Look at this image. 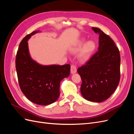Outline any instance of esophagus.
Segmentation results:
<instances>
[{
    "label": "esophagus",
    "instance_id": "esophagus-1",
    "mask_svg": "<svg viewBox=\"0 0 134 134\" xmlns=\"http://www.w3.org/2000/svg\"><path fill=\"white\" fill-rule=\"evenodd\" d=\"M70 71L71 74H74L76 72V68L75 65H71Z\"/></svg>",
    "mask_w": 134,
    "mask_h": 134
}]
</instances>
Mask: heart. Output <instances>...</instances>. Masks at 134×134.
<instances>
[{"label": "heart", "mask_w": 134, "mask_h": 134, "mask_svg": "<svg viewBox=\"0 0 134 134\" xmlns=\"http://www.w3.org/2000/svg\"><path fill=\"white\" fill-rule=\"evenodd\" d=\"M86 40L82 38L76 43L75 46L71 48L70 51L73 54L79 53L78 58L82 62H86L90 58L91 56L95 50L96 44L93 41H88L86 43Z\"/></svg>", "instance_id": "b5f03b06"}]
</instances>
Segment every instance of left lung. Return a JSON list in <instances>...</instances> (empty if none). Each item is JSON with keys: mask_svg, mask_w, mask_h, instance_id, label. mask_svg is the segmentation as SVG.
<instances>
[{"mask_svg": "<svg viewBox=\"0 0 134 134\" xmlns=\"http://www.w3.org/2000/svg\"><path fill=\"white\" fill-rule=\"evenodd\" d=\"M99 34L98 51L88 62L78 69L82 80L80 92L91 102H102L115 92L120 79V55L119 48L109 36L97 27Z\"/></svg>", "mask_w": 134, "mask_h": 134, "instance_id": "1", "label": "left lung"}]
</instances>
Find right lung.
<instances>
[{
  "label": "right lung",
  "mask_w": 134,
  "mask_h": 134,
  "mask_svg": "<svg viewBox=\"0 0 134 134\" xmlns=\"http://www.w3.org/2000/svg\"><path fill=\"white\" fill-rule=\"evenodd\" d=\"M39 32H32L22 40L16 55L15 68L23 94L32 102L46 106L58 99L60 82L69 76L70 65H42L32 59L27 41Z\"/></svg>",
  "instance_id": "right-lung-1"
}]
</instances>
